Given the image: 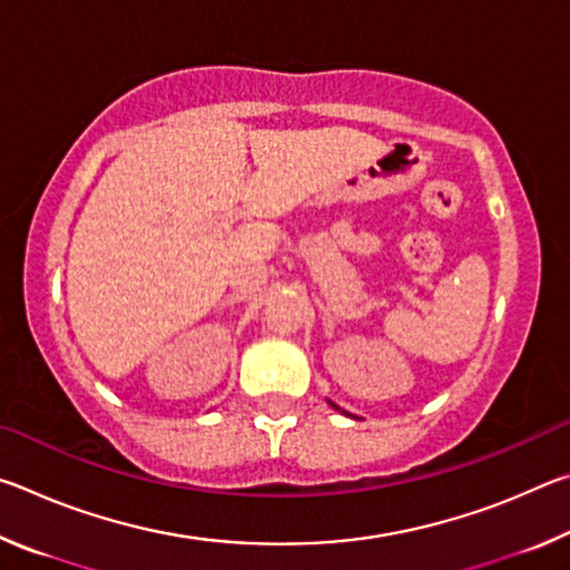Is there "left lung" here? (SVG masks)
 I'll return each instance as SVG.
<instances>
[{
	"label": "left lung",
	"mask_w": 570,
	"mask_h": 570,
	"mask_svg": "<svg viewBox=\"0 0 570 570\" xmlns=\"http://www.w3.org/2000/svg\"><path fill=\"white\" fill-rule=\"evenodd\" d=\"M330 404H332V407H334V410H340V412H342V414H350V412H344V410H342V407H336V404H334V402H332V400H330Z\"/></svg>",
	"instance_id": "obj_1"
}]
</instances>
